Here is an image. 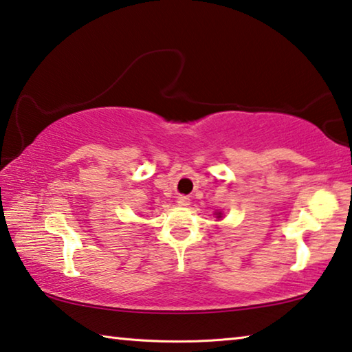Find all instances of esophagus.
I'll use <instances>...</instances> for the list:
<instances>
[{"mask_svg": "<svg viewBox=\"0 0 352 352\" xmlns=\"http://www.w3.org/2000/svg\"><path fill=\"white\" fill-rule=\"evenodd\" d=\"M177 204H179V206H188V204H190V199H188V197L181 195V197H177Z\"/></svg>", "mask_w": 352, "mask_h": 352, "instance_id": "34e87169", "label": "esophagus"}]
</instances>
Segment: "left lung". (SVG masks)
Returning <instances> with one entry per match:
<instances>
[{
	"instance_id": "1",
	"label": "left lung",
	"mask_w": 352,
	"mask_h": 352,
	"mask_svg": "<svg viewBox=\"0 0 352 352\" xmlns=\"http://www.w3.org/2000/svg\"><path fill=\"white\" fill-rule=\"evenodd\" d=\"M219 217H220V215H219Z\"/></svg>"
}]
</instances>
